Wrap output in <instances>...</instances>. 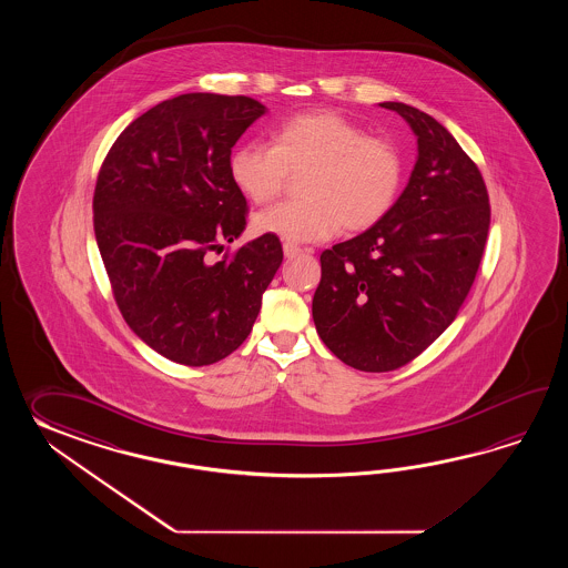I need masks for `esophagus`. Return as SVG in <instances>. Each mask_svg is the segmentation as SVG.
Returning <instances> with one entry per match:
<instances>
[{
	"mask_svg": "<svg viewBox=\"0 0 568 568\" xmlns=\"http://www.w3.org/2000/svg\"><path fill=\"white\" fill-rule=\"evenodd\" d=\"M282 250H284V255H286V257H296V255L302 254L301 247H298V245H292V243H284V247H282Z\"/></svg>",
	"mask_w": 568,
	"mask_h": 568,
	"instance_id": "obj_1",
	"label": "esophagus"
}]
</instances>
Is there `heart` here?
<instances>
[{"label": "heart", "instance_id": "b5f03b06", "mask_svg": "<svg viewBox=\"0 0 568 568\" xmlns=\"http://www.w3.org/2000/svg\"><path fill=\"white\" fill-rule=\"evenodd\" d=\"M290 172H308L306 201L257 213L255 230L286 243L325 242L338 225L363 231L386 217L398 199L404 162L398 148L363 132L337 111H311L282 121L272 145L250 142L231 154L233 184L257 205L282 193Z\"/></svg>", "mask_w": 568, "mask_h": 568}]
</instances>
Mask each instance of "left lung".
<instances>
[{
    "instance_id": "1",
    "label": "left lung",
    "mask_w": 568,
    "mask_h": 568,
    "mask_svg": "<svg viewBox=\"0 0 568 568\" xmlns=\"http://www.w3.org/2000/svg\"><path fill=\"white\" fill-rule=\"evenodd\" d=\"M416 135L410 181L386 217L321 255L316 333L359 372L418 357L457 318L481 264L489 196L481 172L445 125L398 101Z\"/></svg>"
}]
</instances>
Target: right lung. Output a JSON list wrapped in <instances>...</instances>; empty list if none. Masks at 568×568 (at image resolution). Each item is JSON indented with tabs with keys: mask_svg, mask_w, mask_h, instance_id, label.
<instances>
[{
	"mask_svg": "<svg viewBox=\"0 0 568 568\" xmlns=\"http://www.w3.org/2000/svg\"><path fill=\"white\" fill-rule=\"evenodd\" d=\"M266 111L243 95L162 101L120 133L99 172L93 225L113 296L170 362L201 367L237 349L282 264L274 235L209 262L245 230L231 148Z\"/></svg>",
	"mask_w": 568,
	"mask_h": 568,
	"instance_id": "right-lung-1",
	"label": "right lung"
}]
</instances>
